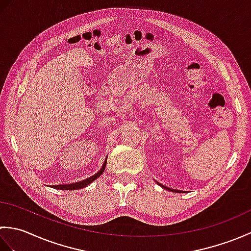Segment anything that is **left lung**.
Instances as JSON below:
<instances>
[{"label":"left lung","instance_id":"obj_1","mask_svg":"<svg viewBox=\"0 0 251 251\" xmlns=\"http://www.w3.org/2000/svg\"><path fill=\"white\" fill-rule=\"evenodd\" d=\"M156 183L158 184V185H161L163 189H165V190H168V191H170V192H176V193H181V192H186V191H181V190H176V189H170V188H167V186H165V185H163V184H161V183H158L157 181H156Z\"/></svg>","mask_w":251,"mask_h":251}]
</instances>
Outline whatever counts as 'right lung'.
<instances>
[{
	"label": "right lung",
	"instance_id": "right-lung-1",
	"mask_svg": "<svg viewBox=\"0 0 251 251\" xmlns=\"http://www.w3.org/2000/svg\"><path fill=\"white\" fill-rule=\"evenodd\" d=\"M105 165H106V159H104V163L102 165V167L100 168V170L98 173H96L95 175L90 176L89 178L82 180V181H78V182H73V183H68V184H59V185H52L51 188L57 189V190H79V189H83L85 186H87L88 184H90L95 181L97 178H99L102 173L104 172L105 169Z\"/></svg>",
	"mask_w": 251,
	"mask_h": 251
}]
</instances>
